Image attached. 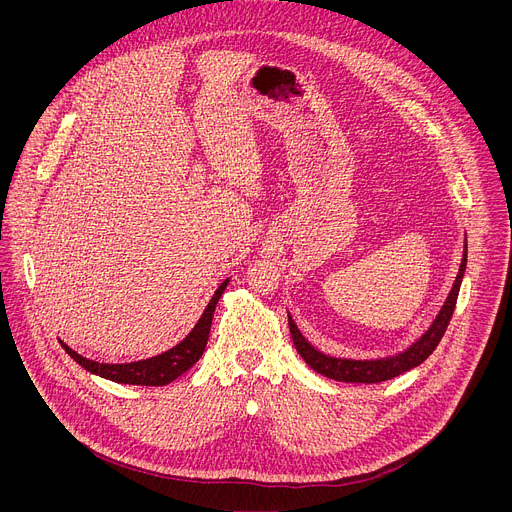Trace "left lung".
<instances>
[{
	"label": "left lung",
	"mask_w": 512,
	"mask_h": 512,
	"mask_svg": "<svg viewBox=\"0 0 512 512\" xmlns=\"http://www.w3.org/2000/svg\"><path fill=\"white\" fill-rule=\"evenodd\" d=\"M466 257H468V247H464V259L460 263L458 277L452 285V291H450V296H448L444 308L440 310V314L435 316L429 330L417 342H413L405 352H401L397 356H389V358H377V360L334 358V356H328V354L316 350L302 336V332L298 330V326L294 324V320H291V316H289V332H291V338H294L296 350L306 360L310 369H314L316 373H320L328 379L342 381V383H369V385L371 383H383V381L399 377L401 373H405L409 369H415L417 364H421L435 350V346L440 344V340H442V336H444V332H446V328L452 320V314H454V308H456V302H458V291H460L462 277H464V271H466Z\"/></svg>",
	"instance_id": "obj_1"
}]
</instances>
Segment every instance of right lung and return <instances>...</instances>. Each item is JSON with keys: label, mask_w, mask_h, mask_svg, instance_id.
<instances>
[{"label": "right lung", "mask_w": 512, "mask_h": 512, "mask_svg": "<svg viewBox=\"0 0 512 512\" xmlns=\"http://www.w3.org/2000/svg\"><path fill=\"white\" fill-rule=\"evenodd\" d=\"M227 285H229V279H225L221 285H218L212 300L208 302L204 314L200 316V320L196 322L192 332L180 344H176L174 348H170L158 356L137 360V362L107 364V362H95V360L81 356L79 352L68 348L64 342H60V344L70 354V358H75L83 369H87L89 373L99 375L103 379L123 383V385H143V387L168 385L174 379H178L180 375H184L192 367V364L198 362V358L202 356V352L206 348L208 334H210L214 308H216L218 300H221Z\"/></svg>", "instance_id": "right-lung-1"}]
</instances>
